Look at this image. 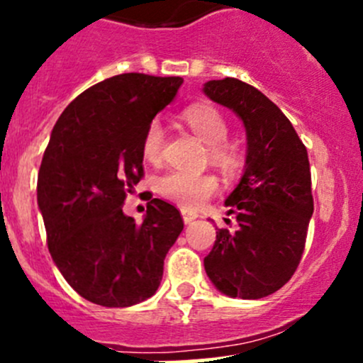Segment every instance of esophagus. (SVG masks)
<instances>
[{
  "instance_id": "1",
  "label": "esophagus",
  "mask_w": 363,
  "mask_h": 363,
  "mask_svg": "<svg viewBox=\"0 0 363 363\" xmlns=\"http://www.w3.org/2000/svg\"><path fill=\"white\" fill-rule=\"evenodd\" d=\"M181 214H182V219H184L186 225H189V223L195 221V219L199 218V214L193 211H189V208H181Z\"/></svg>"
}]
</instances>
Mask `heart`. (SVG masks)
I'll return each mask as SVG.
<instances>
[{"label":"heart","mask_w":363,"mask_h":363,"mask_svg":"<svg viewBox=\"0 0 363 363\" xmlns=\"http://www.w3.org/2000/svg\"><path fill=\"white\" fill-rule=\"evenodd\" d=\"M182 117L196 137L211 147V160L223 168L235 167L239 155L233 147L226 145L228 123L216 107L207 104L189 105ZM163 151V128L160 121H151L142 138V152L145 160L158 161ZM160 195L184 207H199L218 189V181L208 174H191L184 170H168L156 182Z\"/></svg>","instance_id":"1"}]
</instances>
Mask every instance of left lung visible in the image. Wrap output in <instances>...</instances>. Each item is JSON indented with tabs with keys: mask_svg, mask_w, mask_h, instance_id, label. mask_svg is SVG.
Listing matches in <instances>:
<instances>
[{
	"mask_svg": "<svg viewBox=\"0 0 363 363\" xmlns=\"http://www.w3.org/2000/svg\"><path fill=\"white\" fill-rule=\"evenodd\" d=\"M203 93L246 130V164L225 205L237 230L216 232L205 272L221 294L256 300L290 281L302 258L314 203L307 149L288 117L256 87L226 77Z\"/></svg>",
	"mask_w": 363,
	"mask_h": 363,
	"instance_id": "obj_1",
	"label": "left lung"
}]
</instances>
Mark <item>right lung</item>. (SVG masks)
I'll list each match as a JSON object with an SVG mask.
<instances>
[{"label":"right lung","mask_w":363,"mask_h":363,"mask_svg":"<svg viewBox=\"0 0 363 363\" xmlns=\"http://www.w3.org/2000/svg\"><path fill=\"white\" fill-rule=\"evenodd\" d=\"M182 82L144 73L105 79L79 94L50 133L36 186L47 244L69 286L98 306L130 307L155 295L184 228L181 212L160 199L140 225L123 212L144 175L145 130Z\"/></svg>","instance_id":"obj_1"}]
</instances>
